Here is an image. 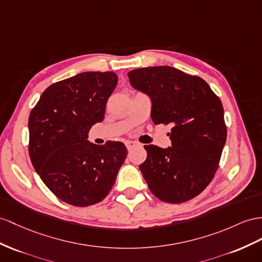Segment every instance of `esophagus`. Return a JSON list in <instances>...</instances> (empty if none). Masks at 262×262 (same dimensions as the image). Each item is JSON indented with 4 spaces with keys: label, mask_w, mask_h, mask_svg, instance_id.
<instances>
[{
    "label": "esophagus",
    "mask_w": 262,
    "mask_h": 262,
    "mask_svg": "<svg viewBox=\"0 0 262 262\" xmlns=\"http://www.w3.org/2000/svg\"><path fill=\"white\" fill-rule=\"evenodd\" d=\"M125 145H126V147H127V149L132 150V149L134 148V147L137 146V143H136V142H133V140H127V142L125 143Z\"/></svg>",
    "instance_id": "obj_1"
}]
</instances>
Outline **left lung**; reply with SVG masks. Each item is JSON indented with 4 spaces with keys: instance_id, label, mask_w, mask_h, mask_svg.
<instances>
[{
    "instance_id": "left-lung-1",
    "label": "left lung",
    "mask_w": 262,
    "mask_h": 262,
    "mask_svg": "<svg viewBox=\"0 0 262 262\" xmlns=\"http://www.w3.org/2000/svg\"><path fill=\"white\" fill-rule=\"evenodd\" d=\"M134 89L151 100V119L171 125V146L145 145L139 166L150 191L169 204L198 196L212 180L227 138L221 100L203 78L171 66L128 73Z\"/></svg>"
}]
</instances>
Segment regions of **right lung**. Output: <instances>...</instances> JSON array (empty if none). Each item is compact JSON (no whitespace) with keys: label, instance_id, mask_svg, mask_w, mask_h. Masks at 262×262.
<instances>
[{"label":"right lung","instance_id":"add662e5","mask_svg":"<svg viewBox=\"0 0 262 262\" xmlns=\"http://www.w3.org/2000/svg\"><path fill=\"white\" fill-rule=\"evenodd\" d=\"M114 72H84L52 84L29 118V152L43 183L64 203L87 207L102 201L127 156L120 142L91 143L92 126L105 117L117 85Z\"/></svg>","mask_w":262,"mask_h":262}]
</instances>
